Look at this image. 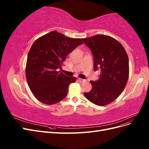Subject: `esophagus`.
Returning <instances> with one entry per match:
<instances>
[{"mask_svg":"<svg viewBox=\"0 0 149 149\" xmlns=\"http://www.w3.org/2000/svg\"><path fill=\"white\" fill-rule=\"evenodd\" d=\"M78 80L80 82V83H83V82H84L85 81V79H82V78H78Z\"/></svg>","mask_w":149,"mask_h":149,"instance_id":"esophagus-1","label":"esophagus"}]
</instances>
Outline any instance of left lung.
<instances>
[{
    "label": "left lung",
    "instance_id": "8db88e82",
    "mask_svg": "<svg viewBox=\"0 0 149 149\" xmlns=\"http://www.w3.org/2000/svg\"><path fill=\"white\" fill-rule=\"evenodd\" d=\"M82 40L93 53L94 70L101 69L99 79L90 81L92 89L84 93V96L96 105H107L120 96L127 83V54L122 44L110 36L96 35Z\"/></svg>",
    "mask_w": 149,
    "mask_h": 149
}]
</instances>
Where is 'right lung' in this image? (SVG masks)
I'll list each match as a JSON object with an SVG mask.
<instances>
[{
	"instance_id": "right-lung-1",
	"label": "right lung",
	"mask_w": 149,
	"mask_h": 149,
	"mask_svg": "<svg viewBox=\"0 0 149 149\" xmlns=\"http://www.w3.org/2000/svg\"><path fill=\"white\" fill-rule=\"evenodd\" d=\"M83 42L52 31L34 42L28 54L25 73L28 85L37 100L52 105L59 102L68 93L69 85L76 81L58 70L68 55Z\"/></svg>"
}]
</instances>
